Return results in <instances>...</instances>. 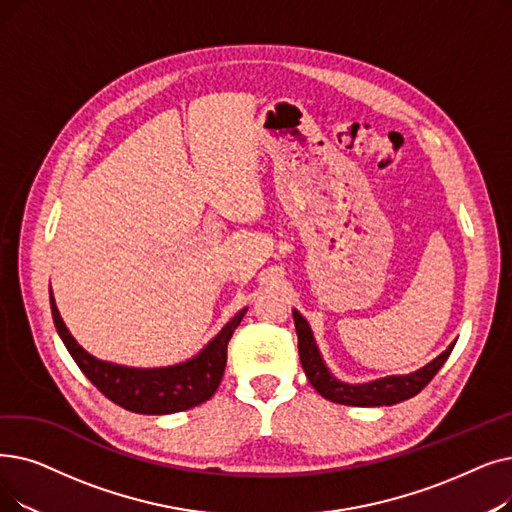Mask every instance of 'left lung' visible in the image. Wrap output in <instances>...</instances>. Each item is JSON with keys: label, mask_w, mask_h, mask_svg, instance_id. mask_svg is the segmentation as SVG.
Segmentation results:
<instances>
[{"label": "left lung", "mask_w": 512, "mask_h": 512, "mask_svg": "<svg viewBox=\"0 0 512 512\" xmlns=\"http://www.w3.org/2000/svg\"><path fill=\"white\" fill-rule=\"evenodd\" d=\"M293 320H295V330L299 337V358H301V366L305 370L307 381L322 397L343 406H362V408L393 406V404L404 402V399L414 397L431 383V379L439 372V368L446 364L456 345L454 341L446 351L437 355L433 362H429L425 368H420L416 372L385 376V379L362 383V385H349V383L337 381L335 376L330 374L318 351L314 335H311L307 320L299 314L297 309H293Z\"/></svg>", "instance_id": "8db88e82"}]
</instances>
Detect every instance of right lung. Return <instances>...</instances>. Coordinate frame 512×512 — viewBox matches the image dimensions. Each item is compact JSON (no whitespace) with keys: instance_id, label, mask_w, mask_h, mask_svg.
Instances as JSON below:
<instances>
[{"instance_id":"1","label":"right lung","mask_w":512,"mask_h":512,"mask_svg":"<svg viewBox=\"0 0 512 512\" xmlns=\"http://www.w3.org/2000/svg\"><path fill=\"white\" fill-rule=\"evenodd\" d=\"M52 318L58 335L69 349L71 358L81 368V372L92 381V385L102 391L110 402L117 406L136 412V414H173L190 410L217 391L221 376L226 370L228 360V343L234 335L236 326L247 314V307L221 328L219 335L209 341V345L194 355L192 360L165 366V368H129L110 364L94 358L87 353L64 326L60 311L56 307L54 295L50 291Z\"/></svg>"}]
</instances>
